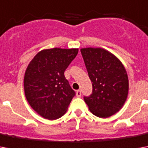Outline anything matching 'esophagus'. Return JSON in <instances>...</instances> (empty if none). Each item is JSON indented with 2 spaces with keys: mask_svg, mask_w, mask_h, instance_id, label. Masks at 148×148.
<instances>
[{
  "mask_svg": "<svg viewBox=\"0 0 148 148\" xmlns=\"http://www.w3.org/2000/svg\"><path fill=\"white\" fill-rule=\"evenodd\" d=\"M76 95L77 97H81V91L80 90H77L76 91Z\"/></svg>",
  "mask_w": 148,
  "mask_h": 148,
  "instance_id": "esophagus-1",
  "label": "esophagus"
}]
</instances>
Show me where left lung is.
I'll list each match as a JSON object with an SVG mask.
<instances>
[{
    "label": "left lung",
    "mask_w": 148,
    "mask_h": 148,
    "mask_svg": "<svg viewBox=\"0 0 148 148\" xmlns=\"http://www.w3.org/2000/svg\"><path fill=\"white\" fill-rule=\"evenodd\" d=\"M92 94L84 100L92 114L106 118L117 113L124 105L128 94V77L121 62L102 48L81 50Z\"/></svg>",
    "instance_id": "8db88e82"
}]
</instances>
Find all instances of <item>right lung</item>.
Masks as SVG:
<instances>
[{
	"label": "right lung",
	"instance_id": "1",
	"mask_svg": "<svg viewBox=\"0 0 148 148\" xmlns=\"http://www.w3.org/2000/svg\"><path fill=\"white\" fill-rule=\"evenodd\" d=\"M77 53L78 49L44 50L29 64L24 80L25 96L43 117L55 120L61 117L76 95L64 71Z\"/></svg>",
	"mask_w": 148,
	"mask_h": 148
}]
</instances>
